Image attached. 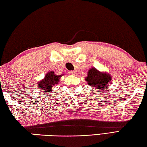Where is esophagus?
I'll use <instances>...</instances> for the list:
<instances>
[{"instance_id": "34e87169", "label": "esophagus", "mask_w": 147, "mask_h": 147, "mask_svg": "<svg viewBox=\"0 0 147 147\" xmlns=\"http://www.w3.org/2000/svg\"><path fill=\"white\" fill-rule=\"evenodd\" d=\"M70 74H71V75H74V76H75V75H76V74H77V71L76 70H73V71H70Z\"/></svg>"}]
</instances>
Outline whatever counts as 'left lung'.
<instances>
[{
  "instance_id": "left-lung-1",
  "label": "left lung",
  "mask_w": 147,
  "mask_h": 147,
  "mask_svg": "<svg viewBox=\"0 0 147 147\" xmlns=\"http://www.w3.org/2000/svg\"><path fill=\"white\" fill-rule=\"evenodd\" d=\"M85 80L91 87L102 90L107 89L111 77L109 74L101 73L96 69L92 68L88 71V77H86Z\"/></svg>"
}]
</instances>
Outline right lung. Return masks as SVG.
<instances>
[{"label": "right lung", "instance_id": "1", "mask_svg": "<svg viewBox=\"0 0 147 147\" xmlns=\"http://www.w3.org/2000/svg\"><path fill=\"white\" fill-rule=\"evenodd\" d=\"M61 76H56V74H54V71L49 72L46 75L44 79L38 83V86L40 88V90H44L46 92L51 94L52 88L59 81V77H61Z\"/></svg>", "mask_w": 147, "mask_h": 147}]
</instances>
